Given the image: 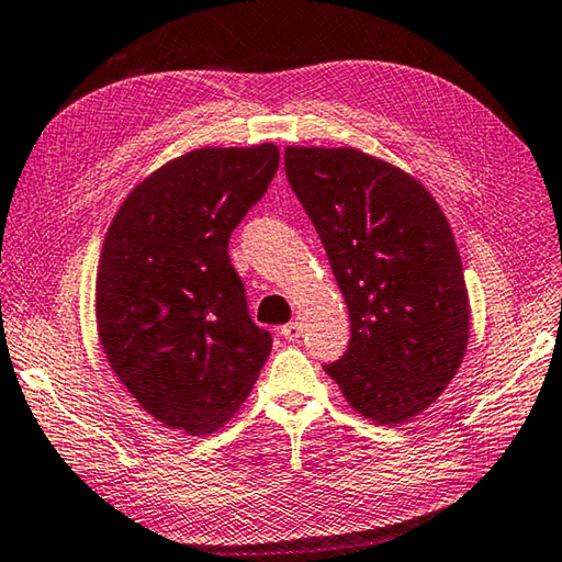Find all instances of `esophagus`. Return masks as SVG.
Returning <instances> with one entry per match:
<instances>
[{
	"label": "esophagus",
	"instance_id": "1",
	"mask_svg": "<svg viewBox=\"0 0 562 562\" xmlns=\"http://www.w3.org/2000/svg\"><path fill=\"white\" fill-rule=\"evenodd\" d=\"M282 336L288 338V340H292V344H294V340H300V338H302V326L296 324V322H292V324H284V326H282Z\"/></svg>",
	"mask_w": 562,
	"mask_h": 562
}]
</instances>
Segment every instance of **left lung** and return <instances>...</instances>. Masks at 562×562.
Segmentation results:
<instances>
[{
    "instance_id": "obj_1",
    "label": "left lung",
    "mask_w": 562,
    "mask_h": 562,
    "mask_svg": "<svg viewBox=\"0 0 562 562\" xmlns=\"http://www.w3.org/2000/svg\"><path fill=\"white\" fill-rule=\"evenodd\" d=\"M350 314V344L328 372L375 424L434 404L463 362L470 302L448 218L412 175L358 148H284Z\"/></svg>"
}]
</instances>
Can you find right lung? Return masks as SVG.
Returning a JSON list of instances; mask_svg holds the SVG:
<instances>
[{"instance_id":"right-lung-1","label":"right lung","mask_w":562,"mask_h":562,"mask_svg":"<svg viewBox=\"0 0 562 562\" xmlns=\"http://www.w3.org/2000/svg\"><path fill=\"white\" fill-rule=\"evenodd\" d=\"M278 165L274 143L190 150L138 182L106 231L94 306L109 366L143 409L190 436L224 426L270 356L228 236Z\"/></svg>"}]
</instances>
